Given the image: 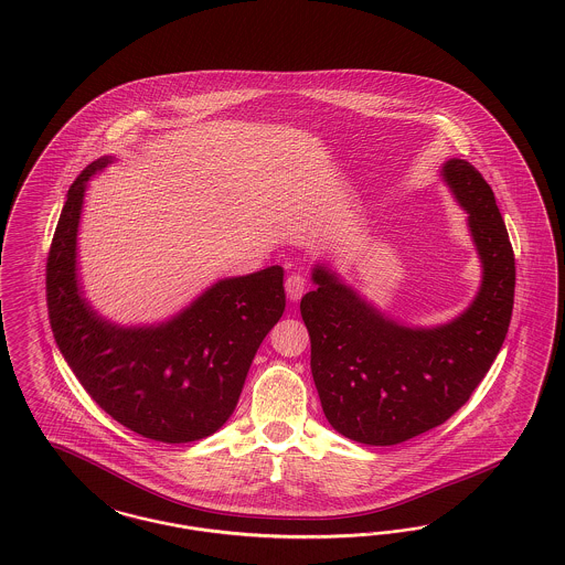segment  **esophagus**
<instances>
[{"instance_id":"esophagus-1","label":"esophagus","mask_w":565,"mask_h":565,"mask_svg":"<svg viewBox=\"0 0 565 565\" xmlns=\"http://www.w3.org/2000/svg\"><path fill=\"white\" fill-rule=\"evenodd\" d=\"M307 292V279L302 277V275H298V273H292L288 279H286V294H288V298L296 302V300H300L302 298V294Z\"/></svg>"}]
</instances>
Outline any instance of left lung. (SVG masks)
<instances>
[{
	"label": "left lung",
	"mask_w": 565,
	"mask_h": 565,
	"mask_svg": "<svg viewBox=\"0 0 565 565\" xmlns=\"http://www.w3.org/2000/svg\"><path fill=\"white\" fill-rule=\"evenodd\" d=\"M467 213L482 267L466 311L438 326H409L344 284L328 263L300 300L311 335L315 388L331 428L361 445L390 447L445 424L484 380L505 342L515 290V258L484 177L467 160L440 169Z\"/></svg>",
	"instance_id": "left-lung-1"
}]
</instances>
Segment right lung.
Masks as SVG:
<instances>
[{"mask_svg":"<svg viewBox=\"0 0 565 565\" xmlns=\"http://www.w3.org/2000/svg\"><path fill=\"white\" fill-rule=\"evenodd\" d=\"M71 185L47 256V309L60 352L81 386L120 426L156 443H194L234 413L265 335L286 309L284 269L223 277L173 317L120 326L87 300L78 277V225L87 181Z\"/></svg>","mask_w":565,"mask_h":565,"instance_id":"right-lung-1","label":"right lung"}]
</instances>
